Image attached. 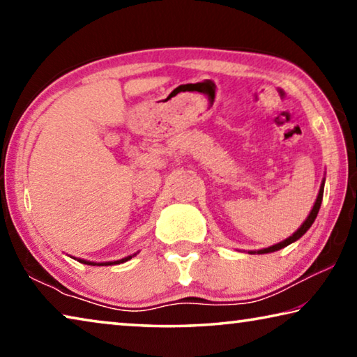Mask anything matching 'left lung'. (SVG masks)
Instances as JSON below:
<instances>
[{"label":"left lung","instance_id":"left-lung-1","mask_svg":"<svg viewBox=\"0 0 357 357\" xmlns=\"http://www.w3.org/2000/svg\"><path fill=\"white\" fill-rule=\"evenodd\" d=\"M323 192H324V179H323V183H321V187H319L317 202H315V204H313V208H312V211H310L309 217H307V219L304 220V223H302V225L298 228V231H294V233L291 234V236L287 238L285 241H282V243H279V244L271 245V247H268V249H261V250H257V252H250V253H271V252L280 250V249H283V247H287V245H289L291 243H294V241H298L299 238L304 236V234L307 233V229H309V228L312 227V223L315 222V219H317L319 206H321V202H323Z\"/></svg>","mask_w":357,"mask_h":357}]
</instances>
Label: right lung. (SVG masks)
<instances>
[{
  "instance_id": "right-lung-1",
  "label": "right lung",
  "mask_w": 357,
  "mask_h": 357,
  "mask_svg": "<svg viewBox=\"0 0 357 357\" xmlns=\"http://www.w3.org/2000/svg\"><path fill=\"white\" fill-rule=\"evenodd\" d=\"M134 255H130V257H126V258H123V259H118V261H107V263H94V261H86V259H80V258H77L78 261L80 263H83V264H91V266H112V264H119V263H124V261H128V259H130Z\"/></svg>"
}]
</instances>
